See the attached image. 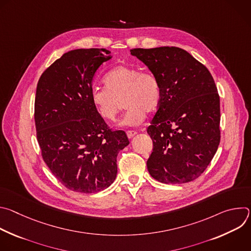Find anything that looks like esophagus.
<instances>
[{
    "label": "esophagus",
    "mask_w": 251,
    "mask_h": 251,
    "mask_svg": "<svg viewBox=\"0 0 251 251\" xmlns=\"http://www.w3.org/2000/svg\"><path fill=\"white\" fill-rule=\"evenodd\" d=\"M126 134H127V136H128L129 139H132V138L137 134V132H136V131H127Z\"/></svg>",
    "instance_id": "34e87169"
}]
</instances>
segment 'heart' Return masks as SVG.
<instances>
[{
    "label": "heart",
    "mask_w": 251,
    "mask_h": 251,
    "mask_svg": "<svg viewBox=\"0 0 251 251\" xmlns=\"http://www.w3.org/2000/svg\"><path fill=\"white\" fill-rule=\"evenodd\" d=\"M105 86L91 89V102L97 113L107 121H114L121 109L127 111L119 126H138L144 122L146 112L155 111L161 101L157 77L148 71L130 65H119L104 76Z\"/></svg>",
    "instance_id": "b5f03b06"
}]
</instances>
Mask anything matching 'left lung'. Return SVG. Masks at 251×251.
<instances>
[{
	"instance_id": "left-lung-1",
	"label": "left lung",
	"mask_w": 251,
	"mask_h": 251,
	"mask_svg": "<svg viewBox=\"0 0 251 251\" xmlns=\"http://www.w3.org/2000/svg\"><path fill=\"white\" fill-rule=\"evenodd\" d=\"M130 51L157 77L161 88L159 108L147 129L153 141L148 171L164 184L192 182L203 173L220 145L216 83L207 68L180 48Z\"/></svg>"
}]
</instances>
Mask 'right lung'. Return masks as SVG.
<instances>
[{
	"instance_id": "right-lung-1",
	"label": "right lung",
	"mask_w": 251,
	"mask_h": 251,
	"mask_svg": "<svg viewBox=\"0 0 251 251\" xmlns=\"http://www.w3.org/2000/svg\"><path fill=\"white\" fill-rule=\"evenodd\" d=\"M104 49L65 52L42 75L34 121L44 161L67 189L103 191L117 176L118 153L129 145L124 131H112L91 102L93 76L112 58Z\"/></svg>"
}]
</instances>
